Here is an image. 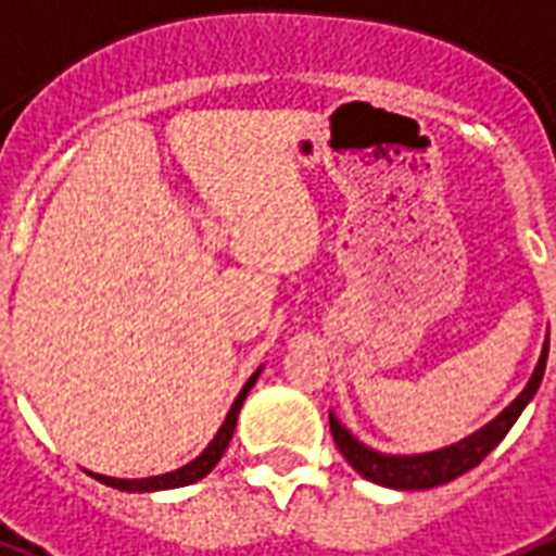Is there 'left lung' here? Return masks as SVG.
<instances>
[{"instance_id":"left-lung-1","label":"left lung","mask_w":556,"mask_h":556,"mask_svg":"<svg viewBox=\"0 0 556 556\" xmlns=\"http://www.w3.org/2000/svg\"><path fill=\"white\" fill-rule=\"evenodd\" d=\"M545 359H548V339H545V345H542L540 363L533 368V377L528 380L522 394H519L496 420H490L484 429L472 432L470 438H464V441L453 443V446H446V450H438V453H374L371 446H365V443L356 441L354 434L348 432L345 426L339 424L333 415H330V432H333V441H337L339 453L345 455L348 464H351L363 479L394 490L438 488V484H446V481H453L458 479V476H464V472H470L472 467H479V464L496 450L498 443H502V438L510 432V426L516 424V417L522 415V408L531 403V397L536 394V389H540L542 374H545Z\"/></svg>"}]
</instances>
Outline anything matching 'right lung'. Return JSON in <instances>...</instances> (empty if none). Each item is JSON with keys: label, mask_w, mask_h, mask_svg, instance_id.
Wrapping results in <instances>:
<instances>
[{"label": "right lung", "mask_w": 556, "mask_h": 556, "mask_svg": "<svg viewBox=\"0 0 556 556\" xmlns=\"http://www.w3.org/2000/svg\"><path fill=\"white\" fill-rule=\"evenodd\" d=\"M257 374L261 371H255L252 377H249V382L243 386V391L238 394V400H235V406H231L229 415H226V424L219 426V432L214 434V441L205 446V453H202L200 458H193L191 464H185V467H179V470L165 472V476H150V479H110V476H94V479L101 481V484H106V488L130 490V493H150V490L185 488V484H193V481L205 479V476H208V472L217 467V462L223 458V453H226V446H229L231 434H235V426H238L240 406H243V400H247L249 389L255 386Z\"/></svg>", "instance_id": "right-lung-1"}]
</instances>
